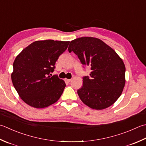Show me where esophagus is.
Listing matches in <instances>:
<instances>
[{
  "label": "esophagus",
  "instance_id": "34e87169",
  "mask_svg": "<svg viewBox=\"0 0 146 146\" xmlns=\"http://www.w3.org/2000/svg\"><path fill=\"white\" fill-rule=\"evenodd\" d=\"M71 80V79H67V78H65L64 79V81L66 82H67V83H69Z\"/></svg>",
  "mask_w": 146,
  "mask_h": 146
}]
</instances>
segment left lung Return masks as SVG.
<instances>
[{"label":"left lung","instance_id":"left-lung-1","mask_svg":"<svg viewBox=\"0 0 146 146\" xmlns=\"http://www.w3.org/2000/svg\"><path fill=\"white\" fill-rule=\"evenodd\" d=\"M69 52L78 56L91 69L77 90L80 99L90 108L101 110L113 105L123 90L125 66L115 50L98 38L84 36L71 41Z\"/></svg>","mask_w":146,"mask_h":146}]
</instances>
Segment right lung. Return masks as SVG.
<instances>
[{"instance_id":"add662e5","label":"right lung","mask_w":146,"mask_h":146,"mask_svg":"<svg viewBox=\"0 0 146 146\" xmlns=\"http://www.w3.org/2000/svg\"><path fill=\"white\" fill-rule=\"evenodd\" d=\"M70 41L37 40L25 48L13 62L11 80L19 96L26 104L44 108L55 103L66 87L64 80L52 76L59 56Z\"/></svg>"}]
</instances>
